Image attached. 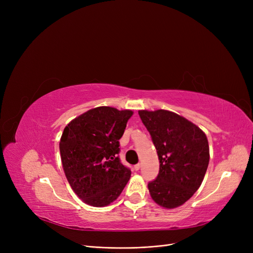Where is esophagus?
Instances as JSON below:
<instances>
[{"label":"esophagus","instance_id":"1","mask_svg":"<svg viewBox=\"0 0 253 253\" xmlns=\"http://www.w3.org/2000/svg\"><path fill=\"white\" fill-rule=\"evenodd\" d=\"M140 167H141V166H140V164H137V165H135V166H134V169H135V171H138V170L140 169Z\"/></svg>","mask_w":253,"mask_h":253}]
</instances>
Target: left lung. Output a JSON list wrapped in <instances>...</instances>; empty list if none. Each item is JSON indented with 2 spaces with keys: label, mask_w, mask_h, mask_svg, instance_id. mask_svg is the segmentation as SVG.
<instances>
[{
  "label": "left lung",
  "mask_w": 253,
  "mask_h": 253,
  "mask_svg": "<svg viewBox=\"0 0 253 253\" xmlns=\"http://www.w3.org/2000/svg\"><path fill=\"white\" fill-rule=\"evenodd\" d=\"M138 114L159 159L157 178L148 185L150 195L163 208H177L202 185L210 159L208 139L193 122L176 113L141 110Z\"/></svg>",
  "instance_id": "obj_1"
}]
</instances>
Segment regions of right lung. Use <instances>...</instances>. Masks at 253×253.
Masks as SVG:
<instances>
[{
  "label": "right lung",
  "mask_w": 253,
  "mask_h": 253,
  "mask_svg": "<svg viewBox=\"0 0 253 253\" xmlns=\"http://www.w3.org/2000/svg\"><path fill=\"white\" fill-rule=\"evenodd\" d=\"M132 115L131 110L98 106L64 127L59 143L61 162L73 191L83 203L110 205L131 177L117 154L119 139Z\"/></svg>",
  "instance_id": "right-lung-1"
}]
</instances>
